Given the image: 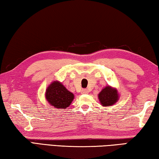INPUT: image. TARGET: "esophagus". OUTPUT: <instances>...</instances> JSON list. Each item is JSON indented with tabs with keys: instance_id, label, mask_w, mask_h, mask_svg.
I'll list each match as a JSON object with an SVG mask.
<instances>
[{
	"instance_id": "esophagus-1",
	"label": "esophagus",
	"mask_w": 159,
	"mask_h": 159,
	"mask_svg": "<svg viewBox=\"0 0 159 159\" xmlns=\"http://www.w3.org/2000/svg\"><path fill=\"white\" fill-rule=\"evenodd\" d=\"M81 93L82 94H87L88 93H89V91H88L87 89H82Z\"/></svg>"
}]
</instances>
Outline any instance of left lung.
I'll return each mask as SVG.
<instances>
[{
    "label": "left lung",
    "instance_id": "1",
    "mask_svg": "<svg viewBox=\"0 0 159 159\" xmlns=\"http://www.w3.org/2000/svg\"><path fill=\"white\" fill-rule=\"evenodd\" d=\"M98 98L101 105L106 107V106H113L116 102H118L120 96L116 88L108 85L99 92L98 94Z\"/></svg>",
    "mask_w": 159,
    "mask_h": 159
}]
</instances>
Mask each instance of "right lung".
<instances>
[{"label": "right lung", "instance_id": "1", "mask_svg": "<svg viewBox=\"0 0 159 159\" xmlns=\"http://www.w3.org/2000/svg\"><path fill=\"white\" fill-rule=\"evenodd\" d=\"M75 96L59 81H53L46 89L45 98L51 106L58 109H66L71 104Z\"/></svg>", "mask_w": 159, "mask_h": 159}]
</instances>
